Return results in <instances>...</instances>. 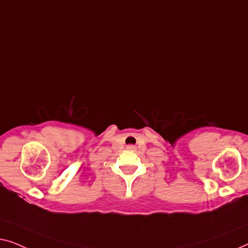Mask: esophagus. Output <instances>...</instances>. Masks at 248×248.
Returning <instances> with one entry per match:
<instances>
[{
	"instance_id": "obj_1",
	"label": "esophagus",
	"mask_w": 248,
	"mask_h": 248,
	"mask_svg": "<svg viewBox=\"0 0 248 248\" xmlns=\"http://www.w3.org/2000/svg\"><path fill=\"white\" fill-rule=\"evenodd\" d=\"M128 148H134V147H133V145H130V147H128Z\"/></svg>"
}]
</instances>
